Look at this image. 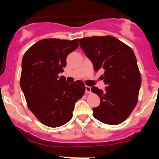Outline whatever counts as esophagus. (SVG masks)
Here are the masks:
<instances>
[{
	"label": "esophagus",
	"instance_id": "1",
	"mask_svg": "<svg viewBox=\"0 0 159 159\" xmlns=\"http://www.w3.org/2000/svg\"><path fill=\"white\" fill-rule=\"evenodd\" d=\"M85 92L86 93L89 94L91 93V87H89V86H86L85 87Z\"/></svg>",
	"mask_w": 159,
	"mask_h": 159
}]
</instances>
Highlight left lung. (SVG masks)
I'll use <instances>...</instances> for the list:
<instances>
[{"label": "left lung", "mask_w": 159, "mask_h": 159, "mask_svg": "<svg viewBox=\"0 0 159 159\" xmlns=\"http://www.w3.org/2000/svg\"><path fill=\"white\" fill-rule=\"evenodd\" d=\"M80 46L93 64L94 70H104L100 77L105 90L93 87L100 98L93 116L102 123L118 125L125 121L135 107L141 85V75L133 50L112 36L80 39Z\"/></svg>", "instance_id": "obj_1"}]
</instances>
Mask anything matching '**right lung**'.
Segmentation results:
<instances>
[{"label":"right lung","instance_id":"obj_1","mask_svg":"<svg viewBox=\"0 0 159 159\" xmlns=\"http://www.w3.org/2000/svg\"><path fill=\"white\" fill-rule=\"evenodd\" d=\"M78 39H44L25 53L20 86L30 111L48 127L64 125L72 119L75 104L82 98L85 85L81 81L67 83L63 76L66 57L78 48Z\"/></svg>","mask_w":159,"mask_h":159}]
</instances>
